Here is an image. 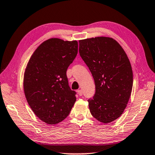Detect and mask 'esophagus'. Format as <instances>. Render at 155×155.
<instances>
[{"mask_svg": "<svg viewBox=\"0 0 155 155\" xmlns=\"http://www.w3.org/2000/svg\"><path fill=\"white\" fill-rule=\"evenodd\" d=\"M77 93H78V95H79V96H82V95H83V91H82V90H78L77 91Z\"/></svg>", "mask_w": 155, "mask_h": 155, "instance_id": "34e87169", "label": "esophagus"}]
</instances>
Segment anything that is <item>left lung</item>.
Wrapping results in <instances>:
<instances>
[{"label": "left lung", "instance_id": "8db88e82", "mask_svg": "<svg viewBox=\"0 0 155 155\" xmlns=\"http://www.w3.org/2000/svg\"><path fill=\"white\" fill-rule=\"evenodd\" d=\"M79 53L95 81V93L88 100L92 116L107 124L117 119L126 107L133 85V73L125 51L114 39H82Z\"/></svg>", "mask_w": 155, "mask_h": 155}]
</instances>
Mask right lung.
I'll use <instances>...</instances> for the list:
<instances>
[{"label": "right lung", "mask_w": 155, "mask_h": 155, "mask_svg": "<svg viewBox=\"0 0 155 155\" xmlns=\"http://www.w3.org/2000/svg\"><path fill=\"white\" fill-rule=\"evenodd\" d=\"M77 53V41L50 38L39 45L27 64L23 89L27 103L35 116L50 125L64 120L77 100L66 71Z\"/></svg>", "instance_id": "1"}]
</instances>
